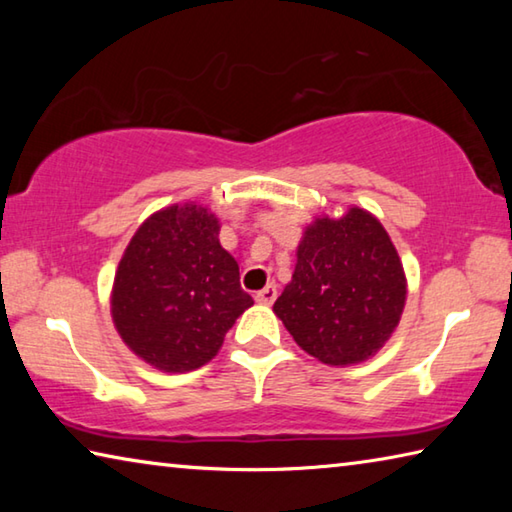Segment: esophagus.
Instances as JSON below:
<instances>
[{
  "label": "esophagus",
  "mask_w": 512,
  "mask_h": 512,
  "mask_svg": "<svg viewBox=\"0 0 512 512\" xmlns=\"http://www.w3.org/2000/svg\"><path fill=\"white\" fill-rule=\"evenodd\" d=\"M277 298V287L275 284H268V287H264L262 291L255 293V300L259 302V305H273Z\"/></svg>",
  "instance_id": "1"
}]
</instances>
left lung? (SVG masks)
Masks as SVG:
<instances>
[{"label":"left lung","mask_w":512,"mask_h":512,"mask_svg":"<svg viewBox=\"0 0 512 512\" xmlns=\"http://www.w3.org/2000/svg\"><path fill=\"white\" fill-rule=\"evenodd\" d=\"M404 300L406 277L391 237L370 212L350 207L341 219L309 225L273 311L311 357L350 366L388 341Z\"/></svg>","instance_id":"obj_1"}]
</instances>
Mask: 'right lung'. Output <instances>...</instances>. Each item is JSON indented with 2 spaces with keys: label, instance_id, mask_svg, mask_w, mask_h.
Listing matches in <instances>:
<instances>
[{
  "label": "right lung",
  "instance_id": "add662e5",
  "mask_svg": "<svg viewBox=\"0 0 512 512\" xmlns=\"http://www.w3.org/2000/svg\"><path fill=\"white\" fill-rule=\"evenodd\" d=\"M250 305L235 257L219 244V221L194 203L167 207L142 223L112 287L119 336L164 372L210 361Z\"/></svg>",
  "mask_w": 512,
  "mask_h": 512
}]
</instances>
